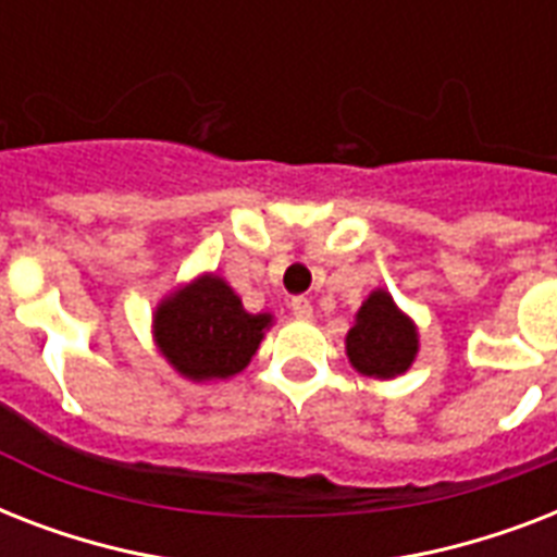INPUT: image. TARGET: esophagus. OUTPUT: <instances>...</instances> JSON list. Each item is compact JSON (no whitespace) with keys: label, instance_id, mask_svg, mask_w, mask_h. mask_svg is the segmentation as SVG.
I'll return each mask as SVG.
<instances>
[{"label":"esophagus","instance_id":"34e87169","mask_svg":"<svg viewBox=\"0 0 557 557\" xmlns=\"http://www.w3.org/2000/svg\"><path fill=\"white\" fill-rule=\"evenodd\" d=\"M288 309H292V314H295V318H300V321H309V318H312L314 314V309H312V300H309V297H292V300H288Z\"/></svg>","mask_w":557,"mask_h":557}]
</instances>
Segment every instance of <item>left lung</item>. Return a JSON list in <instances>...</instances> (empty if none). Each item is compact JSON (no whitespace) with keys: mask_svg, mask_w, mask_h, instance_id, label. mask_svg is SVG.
Segmentation results:
<instances>
[{"mask_svg":"<svg viewBox=\"0 0 557 557\" xmlns=\"http://www.w3.org/2000/svg\"><path fill=\"white\" fill-rule=\"evenodd\" d=\"M419 335L387 292H372L347 335V356L358 372L393 379L413 364Z\"/></svg>","mask_w":557,"mask_h":557,"instance_id":"8db88e82","label":"left lung"}]
</instances>
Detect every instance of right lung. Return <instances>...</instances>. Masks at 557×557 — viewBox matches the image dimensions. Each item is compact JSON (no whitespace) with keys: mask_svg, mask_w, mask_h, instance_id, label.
<instances>
[{"mask_svg":"<svg viewBox=\"0 0 557 557\" xmlns=\"http://www.w3.org/2000/svg\"><path fill=\"white\" fill-rule=\"evenodd\" d=\"M271 314H248L225 280L201 277L168 297L156 312V341L170 364L193 381L243 370Z\"/></svg>","mask_w":557,"mask_h":557,"instance_id":"obj_1","label":"right lung"}]
</instances>
